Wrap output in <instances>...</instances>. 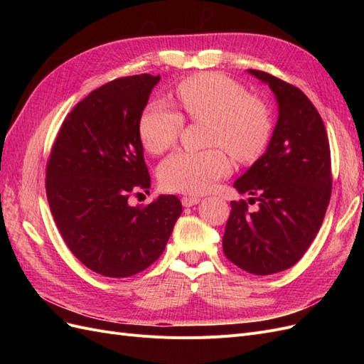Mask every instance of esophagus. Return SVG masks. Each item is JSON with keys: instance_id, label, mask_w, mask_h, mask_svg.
<instances>
[{"instance_id": "obj_1", "label": "esophagus", "mask_w": 364, "mask_h": 364, "mask_svg": "<svg viewBox=\"0 0 364 364\" xmlns=\"http://www.w3.org/2000/svg\"><path fill=\"white\" fill-rule=\"evenodd\" d=\"M181 200H182L183 206L190 208V206H194V205L199 203L200 202V197H197V196H183Z\"/></svg>"}]
</instances>
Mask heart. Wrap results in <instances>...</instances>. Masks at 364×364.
Wrapping results in <instances>:
<instances>
[{"instance_id":"obj_1","label":"heart","mask_w":364,"mask_h":364,"mask_svg":"<svg viewBox=\"0 0 364 364\" xmlns=\"http://www.w3.org/2000/svg\"><path fill=\"white\" fill-rule=\"evenodd\" d=\"M182 115L164 103H151L141 112L138 136L151 155H161L174 146L183 127V118L208 123L203 151H176L158 167V178L167 191L199 194L208 191L230 171V159L257 161L267 149L273 121L269 107L246 87L220 73H199L186 77L176 87Z\"/></svg>"}]
</instances>
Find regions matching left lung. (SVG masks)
Listing matches in <instances>:
<instances>
[{
    "label": "left lung",
    "mask_w": 364,
    "mask_h": 364,
    "mask_svg": "<svg viewBox=\"0 0 364 364\" xmlns=\"http://www.w3.org/2000/svg\"><path fill=\"white\" fill-rule=\"evenodd\" d=\"M278 100V123L267 151L235 181L246 200L230 202L223 252L253 274L287 270L302 258L322 226L331 199V151L323 121L299 87L269 73L249 70Z\"/></svg>",
    "instance_id": "1"
}]
</instances>
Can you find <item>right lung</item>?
<instances>
[{
  "mask_svg": "<svg viewBox=\"0 0 364 364\" xmlns=\"http://www.w3.org/2000/svg\"><path fill=\"white\" fill-rule=\"evenodd\" d=\"M159 80L139 74L97 87L63 119L51 147L46 190L54 222L74 257L103 277L151 266L182 213L176 196L129 203L135 190L150 188L138 119Z\"/></svg>",
  "mask_w": 364,
  "mask_h": 364,
  "instance_id": "1",
  "label": "right lung"
}]
</instances>
